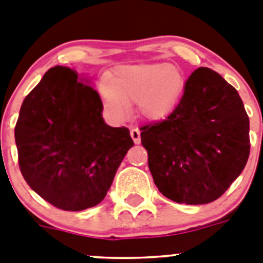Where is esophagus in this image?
<instances>
[{"label":"esophagus","mask_w":263,"mask_h":263,"mask_svg":"<svg viewBox=\"0 0 263 263\" xmlns=\"http://www.w3.org/2000/svg\"><path fill=\"white\" fill-rule=\"evenodd\" d=\"M129 134H131L132 140H134L135 144L140 143V129L137 128V127H134V128H131Z\"/></svg>","instance_id":"obj_1"}]
</instances>
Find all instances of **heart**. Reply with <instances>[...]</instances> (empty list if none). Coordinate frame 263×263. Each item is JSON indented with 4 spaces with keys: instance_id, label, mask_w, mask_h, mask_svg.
<instances>
[{
    "instance_id": "obj_1",
    "label": "heart",
    "mask_w": 263,
    "mask_h": 263,
    "mask_svg": "<svg viewBox=\"0 0 263 263\" xmlns=\"http://www.w3.org/2000/svg\"><path fill=\"white\" fill-rule=\"evenodd\" d=\"M184 76L169 64L123 65L101 89L103 105L111 117L124 119L129 103H137L141 115L158 120L167 117L181 101Z\"/></svg>"
}]
</instances>
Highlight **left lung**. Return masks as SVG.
<instances>
[{
  "label": "left lung",
  "instance_id": "obj_1",
  "mask_svg": "<svg viewBox=\"0 0 263 263\" xmlns=\"http://www.w3.org/2000/svg\"><path fill=\"white\" fill-rule=\"evenodd\" d=\"M160 193L177 203L205 204L223 195L249 158V118L235 87L198 68L165 120L140 128Z\"/></svg>",
  "mask_w": 263,
  "mask_h": 263
}]
</instances>
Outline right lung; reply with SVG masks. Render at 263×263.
Returning a JSON list of instances; mask_svg holds the SVG:
<instances>
[{"instance_id":"right-lung-1","label":"right lung","mask_w":263,"mask_h":263,"mask_svg":"<svg viewBox=\"0 0 263 263\" xmlns=\"http://www.w3.org/2000/svg\"><path fill=\"white\" fill-rule=\"evenodd\" d=\"M102 110L97 90L59 65L22 103L15 124L21 173L37 195L64 211L102 202L134 146L128 128L107 126Z\"/></svg>"}]
</instances>
